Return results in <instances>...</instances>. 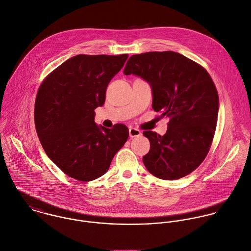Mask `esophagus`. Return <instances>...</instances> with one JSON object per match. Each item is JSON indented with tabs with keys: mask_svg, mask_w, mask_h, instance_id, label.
<instances>
[{
	"mask_svg": "<svg viewBox=\"0 0 251 251\" xmlns=\"http://www.w3.org/2000/svg\"><path fill=\"white\" fill-rule=\"evenodd\" d=\"M129 135H130V138H135V137L141 136V135H142V132H141L139 129L130 128V129H129Z\"/></svg>",
	"mask_w": 251,
	"mask_h": 251,
	"instance_id": "1",
	"label": "esophagus"
}]
</instances>
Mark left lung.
I'll return each instance as SVG.
<instances>
[{
    "label": "left lung",
    "instance_id": "left-lung-1",
    "mask_svg": "<svg viewBox=\"0 0 251 251\" xmlns=\"http://www.w3.org/2000/svg\"><path fill=\"white\" fill-rule=\"evenodd\" d=\"M123 73L148 81L153 109L171 118L164 136L144 132L151 142L143 158L148 171L166 180L192 173L209 151L217 123L218 93L208 73L174 51L133 55Z\"/></svg>",
    "mask_w": 251,
    "mask_h": 251
}]
</instances>
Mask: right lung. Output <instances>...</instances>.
Listing matches in <instances>:
<instances>
[{"mask_svg":"<svg viewBox=\"0 0 251 251\" xmlns=\"http://www.w3.org/2000/svg\"><path fill=\"white\" fill-rule=\"evenodd\" d=\"M128 54L84 55L66 60L42 83L35 103L40 142L51 161L67 176L91 181L104 175L127 142L123 124L106 129L95 123V108L105 100L109 81Z\"/></svg>","mask_w":251,"mask_h":251,"instance_id":"right-lung-1","label":"right lung"}]
</instances>
